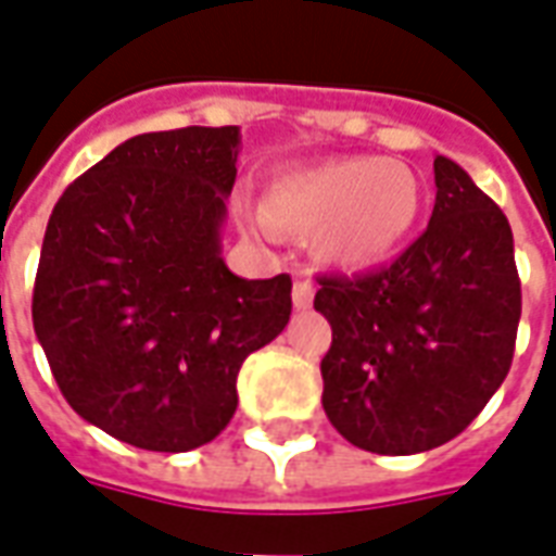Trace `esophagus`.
<instances>
[{
  "instance_id": "obj_1",
  "label": "esophagus",
  "mask_w": 556,
  "mask_h": 556,
  "mask_svg": "<svg viewBox=\"0 0 556 556\" xmlns=\"http://www.w3.org/2000/svg\"><path fill=\"white\" fill-rule=\"evenodd\" d=\"M314 302V287L311 281H295L293 283V307L295 311H307Z\"/></svg>"
}]
</instances>
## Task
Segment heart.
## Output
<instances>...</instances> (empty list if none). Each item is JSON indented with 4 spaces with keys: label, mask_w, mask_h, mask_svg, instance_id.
Instances as JSON below:
<instances>
[{
    "label": "heart",
    "mask_w": 556,
    "mask_h": 556,
    "mask_svg": "<svg viewBox=\"0 0 556 556\" xmlns=\"http://www.w3.org/2000/svg\"><path fill=\"white\" fill-rule=\"evenodd\" d=\"M424 198V180L412 165L362 153L278 174L263 189L257 213L278 233L314 237L323 266L362 273L406 245Z\"/></svg>",
    "instance_id": "b5f03b06"
}]
</instances>
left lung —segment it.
Returning <instances> with one entry per match:
<instances>
[{
    "instance_id": "8db88e82",
    "label": "left lung",
    "mask_w": 556,
    "mask_h": 556,
    "mask_svg": "<svg viewBox=\"0 0 556 556\" xmlns=\"http://www.w3.org/2000/svg\"><path fill=\"white\" fill-rule=\"evenodd\" d=\"M435 206L388 269L319 278L331 326L323 408L355 447L412 456L456 439L513 364L521 319L513 230L501 206L435 156Z\"/></svg>"
}]
</instances>
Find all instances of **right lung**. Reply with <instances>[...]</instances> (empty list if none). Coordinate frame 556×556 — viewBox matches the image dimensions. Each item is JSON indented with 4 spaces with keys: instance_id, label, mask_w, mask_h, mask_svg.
I'll return each mask as SVG.
<instances>
[{
    "instance_id": "obj_1",
    "label": "right lung",
    "mask_w": 556,
    "mask_h": 556,
    "mask_svg": "<svg viewBox=\"0 0 556 556\" xmlns=\"http://www.w3.org/2000/svg\"><path fill=\"white\" fill-rule=\"evenodd\" d=\"M239 127L141 132L73 180L43 233L31 323L76 415L156 453L213 441L237 376L287 326L290 275L222 257Z\"/></svg>"
}]
</instances>
